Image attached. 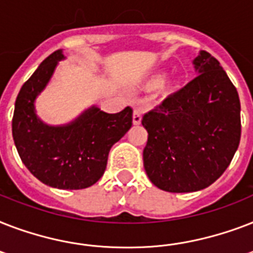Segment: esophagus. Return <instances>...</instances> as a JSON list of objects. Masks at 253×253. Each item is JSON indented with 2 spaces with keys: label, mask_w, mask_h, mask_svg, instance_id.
Instances as JSON below:
<instances>
[{
  "label": "esophagus",
  "mask_w": 253,
  "mask_h": 253,
  "mask_svg": "<svg viewBox=\"0 0 253 253\" xmlns=\"http://www.w3.org/2000/svg\"><path fill=\"white\" fill-rule=\"evenodd\" d=\"M132 122H134V125H139L142 122V110L138 107L135 109L134 114H132Z\"/></svg>",
  "instance_id": "1"
}]
</instances>
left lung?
<instances>
[{
    "label": "left lung",
    "instance_id": "1",
    "mask_svg": "<svg viewBox=\"0 0 253 253\" xmlns=\"http://www.w3.org/2000/svg\"><path fill=\"white\" fill-rule=\"evenodd\" d=\"M198 76L143 115L147 176L170 193L205 189L230 166L240 142L236 87L206 51L194 59Z\"/></svg>",
    "mask_w": 253,
    "mask_h": 253
}]
</instances>
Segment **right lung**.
<instances>
[{
  "mask_svg": "<svg viewBox=\"0 0 253 253\" xmlns=\"http://www.w3.org/2000/svg\"><path fill=\"white\" fill-rule=\"evenodd\" d=\"M61 49L52 52L22 85L15 99L13 139L26 168L43 184L79 190L102 177L110 148L132 126V109L117 114L91 107L68 126H47L34 110V99L48 83L63 59Z\"/></svg>",
  "mask_w": 253,
  "mask_h": 253,
  "instance_id": "1",
  "label": "right lung"
}]
</instances>
